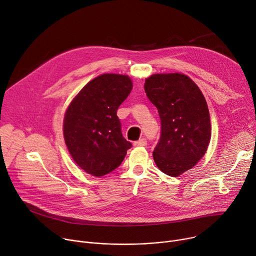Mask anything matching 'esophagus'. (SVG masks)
<instances>
[{"label": "esophagus", "mask_w": 256, "mask_h": 256, "mask_svg": "<svg viewBox=\"0 0 256 256\" xmlns=\"http://www.w3.org/2000/svg\"><path fill=\"white\" fill-rule=\"evenodd\" d=\"M146 145H147L146 138H141V140H138L134 143V146H146Z\"/></svg>", "instance_id": "esophagus-1"}]
</instances>
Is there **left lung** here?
I'll return each instance as SVG.
<instances>
[{
    "label": "left lung",
    "mask_w": 256,
    "mask_h": 256,
    "mask_svg": "<svg viewBox=\"0 0 256 256\" xmlns=\"http://www.w3.org/2000/svg\"><path fill=\"white\" fill-rule=\"evenodd\" d=\"M144 88L161 122L154 161L162 172L178 176L196 166L210 141L206 100L197 84L180 74H153Z\"/></svg>",
    "instance_id": "obj_1"
}]
</instances>
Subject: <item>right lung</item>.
<instances>
[{
  "label": "right lung",
  "mask_w": 256,
  "mask_h": 256,
  "mask_svg": "<svg viewBox=\"0 0 256 256\" xmlns=\"http://www.w3.org/2000/svg\"><path fill=\"white\" fill-rule=\"evenodd\" d=\"M132 88L126 76L102 74L88 82L67 108L65 144L76 164L92 176H102L118 168L132 147L116 114Z\"/></svg>",
  "instance_id": "add662e5"
}]
</instances>
